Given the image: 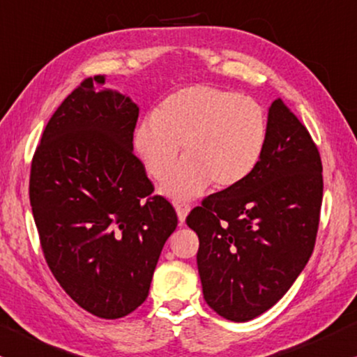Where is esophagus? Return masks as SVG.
<instances>
[{"mask_svg":"<svg viewBox=\"0 0 357 357\" xmlns=\"http://www.w3.org/2000/svg\"><path fill=\"white\" fill-rule=\"evenodd\" d=\"M174 206H176V213H178L179 223H184L189 211H191V206H189V204H186V202H176Z\"/></svg>","mask_w":357,"mask_h":357,"instance_id":"1","label":"esophagus"}]
</instances>
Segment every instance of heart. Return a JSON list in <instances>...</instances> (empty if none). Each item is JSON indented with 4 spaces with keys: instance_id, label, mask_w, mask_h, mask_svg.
<instances>
[{
    "instance_id": "obj_1",
    "label": "heart",
    "mask_w": 357,
    "mask_h": 357,
    "mask_svg": "<svg viewBox=\"0 0 357 357\" xmlns=\"http://www.w3.org/2000/svg\"><path fill=\"white\" fill-rule=\"evenodd\" d=\"M266 144L263 107L250 98L206 84L169 94L135 130V150L146 171L174 201L194 199L213 183L231 189L258 165Z\"/></svg>"
}]
</instances>
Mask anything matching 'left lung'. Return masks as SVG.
I'll use <instances>...</instances> for the list:
<instances>
[{"instance_id":"8db88e82","label":"left lung","mask_w":357,"mask_h":357,"mask_svg":"<svg viewBox=\"0 0 357 357\" xmlns=\"http://www.w3.org/2000/svg\"><path fill=\"white\" fill-rule=\"evenodd\" d=\"M321 169L305 126L274 99L253 173L207 196L186 218L199 236L204 298L218 315L253 320L291 289L315 246Z\"/></svg>"}]
</instances>
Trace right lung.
Returning a JSON list of instances; mask_svg holds the SVG:
<instances>
[{"mask_svg":"<svg viewBox=\"0 0 357 357\" xmlns=\"http://www.w3.org/2000/svg\"><path fill=\"white\" fill-rule=\"evenodd\" d=\"M94 76L50 117L31 166L32 215L52 274L84 310L114 320L149 297L178 217L134 155L139 106Z\"/></svg>","mask_w":357,"mask_h":357,"instance_id":"obj_1","label":"right lung"}]
</instances>
